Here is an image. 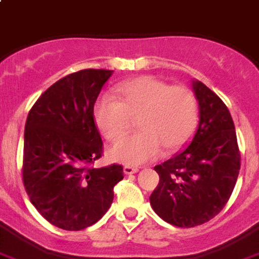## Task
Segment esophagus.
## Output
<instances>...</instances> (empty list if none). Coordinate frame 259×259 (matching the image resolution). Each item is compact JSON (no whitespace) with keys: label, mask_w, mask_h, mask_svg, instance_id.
Here are the masks:
<instances>
[{"label":"esophagus","mask_w":259,"mask_h":259,"mask_svg":"<svg viewBox=\"0 0 259 259\" xmlns=\"http://www.w3.org/2000/svg\"><path fill=\"white\" fill-rule=\"evenodd\" d=\"M140 171V168L138 167H132V166H125L123 167V172L126 174V175H130V174H136Z\"/></svg>","instance_id":"obj_1"}]
</instances>
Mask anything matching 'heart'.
Here are the masks:
<instances>
[{"mask_svg": "<svg viewBox=\"0 0 259 259\" xmlns=\"http://www.w3.org/2000/svg\"><path fill=\"white\" fill-rule=\"evenodd\" d=\"M117 100L101 97L93 108L97 127L106 140L119 142L137 119L140 133L110 150L113 160L142 164L174 153L192 137L199 119L197 100L190 88L170 85L153 76H140L114 88Z\"/></svg>", "mask_w": 259, "mask_h": 259, "instance_id": "b5f03b06", "label": "heart"}]
</instances>
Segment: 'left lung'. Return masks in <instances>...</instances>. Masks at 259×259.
<instances>
[{
	"instance_id": "obj_1",
	"label": "left lung",
	"mask_w": 259,
	"mask_h": 259,
	"mask_svg": "<svg viewBox=\"0 0 259 259\" xmlns=\"http://www.w3.org/2000/svg\"><path fill=\"white\" fill-rule=\"evenodd\" d=\"M192 89L199 103V125L182 153L154 167L159 184L150 204L160 219L192 228L219 214L236 186L241 167L236 129L223 100L199 80Z\"/></svg>"
}]
</instances>
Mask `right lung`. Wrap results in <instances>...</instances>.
Here are the masks:
<instances>
[{"label":"right lung","mask_w":259,"mask_h":259,"mask_svg":"<svg viewBox=\"0 0 259 259\" xmlns=\"http://www.w3.org/2000/svg\"><path fill=\"white\" fill-rule=\"evenodd\" d=\"M109 69H81L52 84L25 125L22 177L30 201L50 224L81 230L105 214L122 166L93 168L103 141L93 118Z\"/></svg>","instance_id":"obj_1"}]
</instances>
